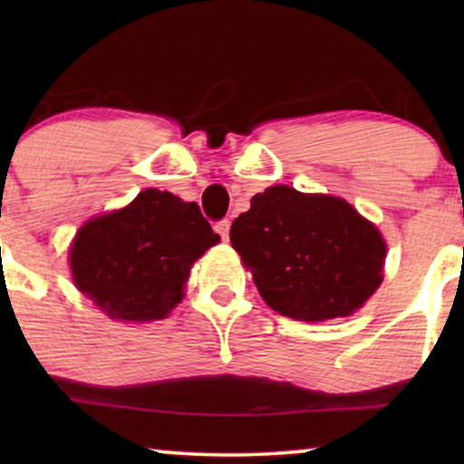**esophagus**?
Here are the masks:
<instances>
[{"label": "esophagus", "instance_id": "esophagus-1", "mask_svg": "<svg viewBox=\"0 0 464 464\" xmlns=\"http://www.w3.org/2000/svg\"><path fill=\"white\" fill-rule=\"evenodd\" d=\"M215 230L219 232V237L227 240V237H230V219H221L215 224Z\"/></svg>", "mask_w": 464, "mask_h": 464}]
</instances>
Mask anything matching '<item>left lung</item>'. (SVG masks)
<instances>
[{
    "instance_id": "left-lung-1",
    "label": "left lung",
    "mask_w": 464,
    "mask_h": 464,
    "mask_svg": "<svg viewBox=\"0 0 464 464\" xmlns=\"http://www.w3.org/2000/svg\"><path fill=\"white\" fill-rule=\"evenodd\" d=\"M230 240L264 302L297 321L353 314L382 283V234L338 196L272 186L234 219Z\"/></svg>"
}]
</instances>
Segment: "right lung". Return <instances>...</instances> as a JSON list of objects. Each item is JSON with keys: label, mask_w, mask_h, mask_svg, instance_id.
Listing matches in <instances>:
<instances>
[{"label": "right lung", "mask_w": 464, "mask_h": 464, "mask_svg": "<svg viewBox=\"0 0 464 464\" xmlns=\"http://www.w3.org/2000/svg\"><path fill=\"white\" fill-rule=\"evenodd\" d=\"M218 243L196 202L148 188L124 208L86 221L69 264L75 287L107 316L148 323L169 316L192 264Z\"/></svg>", "instance_id": "obj_1"}]
</instances>
